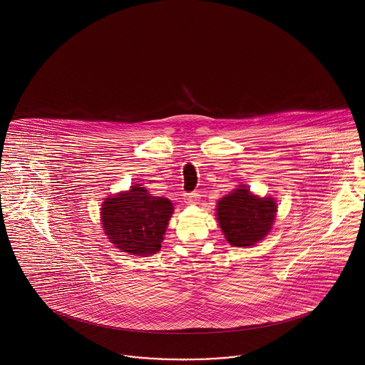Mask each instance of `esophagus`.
<instances>
[{
	"label": "esophagus",
	"instance_id": "esophagus-1",
	"mask_svg": "<svg viewBox=\"0 0 365 365\" xmlns=\"http://www.w3.org/2000/svg\"><path fill=\"white\" fill-rule=\"evenodd\" d=\"M199 198H200V195H199L198 192L184 194V200H185L187 203H198Z\"/></svg>",
	"mask_w": 365,
	"mask_h": 365
}]
</instances>
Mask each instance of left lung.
Instances as JSON below:
<instances>
[{"label": "left lung", "instance_id": "1", "mask_svg": "<svg viewBox=\"0 0 365 365\" xmlns=\"http://www.w3.org/2000/svg\"><path fill=\"white\" fill-rule=\"evenodd\" d=\"M276 216L273 198H257L245 185L217 203V220L232 247H251L270 232Z\"/></svg>", "mask_w": 365, "mask_h": 365}]
</instances>
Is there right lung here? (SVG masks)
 <instances>
[{"label":"right lung","mask_w":365,"mask_h":365,"mask_svg":"<svg viewBox=\"0 0 365 365\" xmlns=\"http://www.w3.org/2000/svg\"><path fill=\"white\" fill-rule=\"evenodd\" d=\"M173 209L168 199L152 197L148 190L135 185L128 192L103 202V229L121 251L153 255L162 247Z\"/></svg>","instance_id":"obj_1"}]
</instances>
